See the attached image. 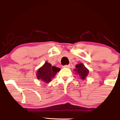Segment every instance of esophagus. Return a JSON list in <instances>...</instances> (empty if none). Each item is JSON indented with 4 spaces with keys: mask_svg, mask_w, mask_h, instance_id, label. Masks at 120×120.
Wrapping results in <instances>:
<instances>
[{
    "mask_svg": "<svg viewBox=\"0 0 120 120\" xmlns=\"http://www.w3.org/2000/svg\"><path fill=\"white\" fill-rule=\"evenodd\" d=\"M71 67L70 65H65L63 66V68H69Z\"/></svg>",
    "mask_w": 120,
    "mask_h": 120,
    "instance_id": "esophagus-1",
    "label": "esophagus"
}]
</instances>
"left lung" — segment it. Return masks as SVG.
Instances as JSON below:
<instances>
[{"mask_svg": "<svg viewBox=\"0 0 120 120\" xmlns=\"http://www.w3.org/2000/svg\"><path fill=\"white\" fill-rule=\"evenodd\" d=\"M75 68H76L74 69V71H75V73L78 74L81 79H82V80H85L89 73V69L86 68L85 66L82 63L77 64L75 65Z\"/></svg>", "mask_w": 120, "mask_h": 120, "instance_id": "obj_1", "label": "left lung"}]
</instances>
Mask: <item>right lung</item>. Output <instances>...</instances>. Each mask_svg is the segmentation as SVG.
<instances>
[{"label":"right lung","instance_id":"add662e5","mask_svg":"<svg viewBox=\"0 0 120 120\" xmlns=\"http://www.w3.org/2000/svg\"><path fill=\"white\" fill-rule=\"evenodd\" d=\"M60 71V68L52 66L51 64L46 61L42 67L38 69L36 74L37 78L38 80L40 79L45 83H49Z\"/></svg>","mask_w":120,"mask_h":120}]
</instances>
